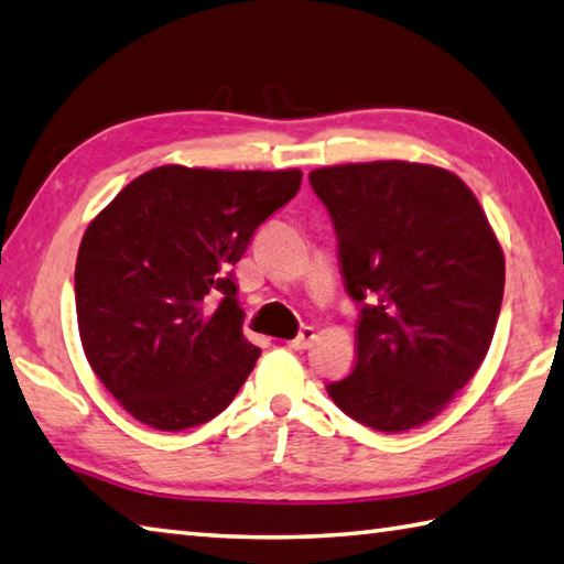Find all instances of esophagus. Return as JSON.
Masks as SVG:
<instances>
[{
    "label": "esophagus",
    "instance_id": "1",
    "mask_svg": "<svg viewBox=\"0 0 564 564\" xmlns=\"http://www.w3.org/2000/svg\"><path fill=\"white\" fill-rule=\"evenodd\" d=\"M314 338H316L314 328H312V326H304L302 332L292 338V341H286V346L294 348V350H302V348H310V346H312V341H314Z\"/></svg>",
    "mask_w": 564,
    "mask_h": 564
}]
</instances>
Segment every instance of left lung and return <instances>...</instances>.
I'll return each instance as SVG.
<instances>
[{
	"label": "left lung",
	"mask_w": 564,
	"mask_h": 564,
	"mask_svg": "<svg viewBox=\"0 0 564 564\" xmlns=\"http://www.w3.org/2000/svg\"><path fill=\"white\" fill-rule=\"evenodd\" d=\"M310 184L360 304L356 366L328 382V395L378 432L420 427L484 364L503 302V250L471 188L447 169L341 164L314 169Z\"/></svg>",
	"instance_id": "obj_1"
}]
</instances>
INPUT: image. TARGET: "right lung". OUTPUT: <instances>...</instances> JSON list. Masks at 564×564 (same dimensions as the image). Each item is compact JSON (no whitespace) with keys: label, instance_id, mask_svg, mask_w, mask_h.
<instances>
[{"label":"right lung","instance_id":"right-lung-1","mask_svg":"<svg viewBox=\"0 0 564 564\" xmlns=\"http://www.w3.org/2000/svg\"><path fill=\"white\" fill-rule=\"evenodd\" d=\"M300 169L178 164L137 176L85 230L76 312L85 358L134 420L182 432L226 410L260 348L230 268L296 196Z\"/></svg>","mask_w":564,"mask_h":564}]
</instances>
